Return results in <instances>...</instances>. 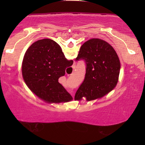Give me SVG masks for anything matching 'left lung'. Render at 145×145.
<instances>
[{
    "instance_id": "8db88e82",
    "label": "left lung",
    "mask_w": 145,
    "mask_h": 145,
    "mask_svg": "<svg viewBox=\"0 0 145 145\" xmlns=\"http://www.w3.org/2000/svg\"><path fill=\"white\" fill-rule=\"evenodd\" d=\"M75 60H83L86 74L74 99L86 97L88 101L102 98L118 83L120 61L114 49L100 39H91L82 46Z\"/></svg>"
}]
</instances>
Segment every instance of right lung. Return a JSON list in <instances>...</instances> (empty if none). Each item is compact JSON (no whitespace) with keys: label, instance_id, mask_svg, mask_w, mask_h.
<instances>
[{"label":"right lung","instance_id":"obj_1","mask_svg":"<svg viewBox=\"0 0 145 145\" xmlns=\"http://www.w3.org/2000/svg\"><path fill=\"white\" fill-rule=\"evenodd\" d=\"M73 64L67 60L60 45L52 39L35 41L27 49L22 62L25 84L39 98L49 103L66 102L72 98L59 82L65 69Z\"/></svg>","mask_w":145,"mask_h":145}]
</instances>
